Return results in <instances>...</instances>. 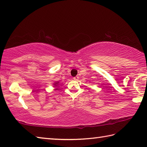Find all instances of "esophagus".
<instances>
[{"instance_id":"34e87169","label":"esophagus","mask_w":147,"mask_h":147,"mask_svg":"<svg viewBox=\"0 0 147 147\" xmlns=\"http://www.w3.org/2000/svg\"><path fill=\"white\" fill-rule=\"evenodd\" d=\"M78 79H79L78 76H75V77L73 78V80H75V81H78Z\"/></svg>"}]
</instances>
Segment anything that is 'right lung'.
Wrapping results in <instances>:
<instances>
[{
    "instance_id": "right-lung-1",
    "label": "right lung",
    "mask_w": 147,
    "mask_h": 147,
    "mask_svg": "<svg viewBox=\"0 0 147 147\" xmlns=\"http://www.w3.org/2000/svg\"><path fill=\"white\" fill-rule=\"evenodd\" d=\"M58 83H59V82H56V83H54V85L55 86H57V85H58ZM56 90V89H55Z\"/></svg>"
}]
</instances>
